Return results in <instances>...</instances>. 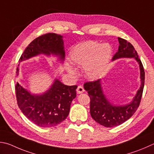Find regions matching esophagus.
<instances>
[{
  "mask_svg": "<svg viewBox=\"0 0 154 154\" xmlns=\"http://www.w3.org/2000/svg\"><path fill=\"white\" fill-rule=\"evenodd\" d=\"M84 88H83V86H82V85H79L77 87V94H82V93H83V92H84Z\"/></svg>",
  "mask_w": 154,
  "mask_h": 154,
  "instance_id": "1",
  "label": "esophagus"
}]
</instances>
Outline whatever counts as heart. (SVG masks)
Segmentation results:
<instances>
[{"instance_id": "heart-1", "label": "heart", "mask_w": 154, "mask_h": 154, "mask_svg": "<svg viewBox=\"0 0 154 154\" xmlns=\"http://www.w3.org/2000/svg\"><path fill=\"white\" fill-rule=\"evenodd\" d=\"M111 48L106 44L100 45L95 42H86L75 46L70 52V61L75 65L83 66V72L91 79L99 78L104 72L111 56ZM66 68L71 75L77 71L71 64Z\"/></svg>"}]
</instances>
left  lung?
<instances>
[{
	"mask_svg": "<svg viewBox=\"0 0 154 154\" xmlns=\"http://www.w3.org/2000/svg\"><path fill=\"white\" fill-rule=\"evenodd\" d=\"M119 46L112 60L120 58H135L137 61L141 75V87L133 100L125 106H114L106 99L103 93L101 82L97 79L84 83V89L90 97V114L95 121L106 127H114L125 122L132 116L140 104L145 83L143 66L133 46L125 39L118 38Z\"/></svg>",
	"mask_w": 154,
	"mask_h": 154,
	"instance_id": "8db88e82",
	"label": "left lung"
}]
</instances>
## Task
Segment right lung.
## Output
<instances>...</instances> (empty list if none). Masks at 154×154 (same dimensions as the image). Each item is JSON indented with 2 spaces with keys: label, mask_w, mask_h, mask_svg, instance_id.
I'll return each instance as SVG.
<instances>
[{
  "label": "right lung",
  "mask_w": 154,
  "mask_h": 154,
  "mask_svg": "<svg viewBox=\"0 0 154 154\" xmlns=\"http://www.w3.org/2000/svg\"><path fill=\"white\" fill-rule=\"evenodd\" d=\"M63 36L48 33L33 40L21 54L19 61L39 54L57 55L65 58ZM19 68L17 73L19 75ZM77 85H64L56 79L48 91L42 95H33L19 83L15 85L17 102L19 108L29 121L41 127H51L65 120L69 113L72 100L76 97Z\"/></svg>",
  "instance_id": "obj_1"
}]
</instances>
